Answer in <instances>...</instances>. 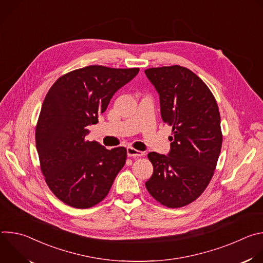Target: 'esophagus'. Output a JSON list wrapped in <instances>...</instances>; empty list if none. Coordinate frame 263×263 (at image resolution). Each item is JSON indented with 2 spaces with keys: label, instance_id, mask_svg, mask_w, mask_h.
I'll list each match as a JSON object with an SVG mask.
<instances>
[{
  "label": "esophagus",
  "instance_id": "esophagus-1",
  "mask_svg": "<svg viewBox=\"0 0 263 263\" xmlns=\"http://www.w3.org/2000/svg\"><path fill=\"white\" fill-rule=\"evenodd\" d=\"M127 155L129 157H140V156H143L144 153L130 146V147H127Z\"/></svg>",
  "mask_w": 263,
  "mask_h": 263
}]
</instances>
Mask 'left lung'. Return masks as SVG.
Segmentation results:
<instances>
[{
	"label": "left lung",
	"instance_id": "1",
	"mask_svg": "<svg viewBox=\"0 0 263 263\" xmlns=\"http://www.w3.org/2000/svg\"><path fill=\"white\" fill-rule=\"evenodd\" d=\"M144 72L159 93L162 121L173 128L168 156L147 154L154 171L145 187L160 204L183 207L204 193L214 174L222 142L218 106L189 68L172 65Z\"/></svg>",
	"mask_w": 263,
	"mask_h": 263
}]
</instances>
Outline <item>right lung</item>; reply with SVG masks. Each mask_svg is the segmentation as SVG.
<instances>
[{
  "instance_id": "add662e5",
  "label": "right lung",
  "mask_w": 263,
  "mask_h": 263,
  "mask_svg": "<svg viewBox=\"0 0 263 263\" xmlns=\"http://www.w3.org/2000/svg\"><path fill=\"white\" fill-rule=\"evenodd\" d=\"M138 71L89 65L63 74L48 91L36 125V148L49 189L66 205L86 209L99 204L125 165L124 146L107 149L85 136Z\"/></svg>"
}]
</instances>
